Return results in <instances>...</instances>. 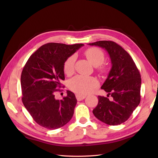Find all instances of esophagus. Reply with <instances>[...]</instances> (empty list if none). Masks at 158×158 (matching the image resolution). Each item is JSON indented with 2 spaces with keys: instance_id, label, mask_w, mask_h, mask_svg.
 I'll use <instances>...</instances> for the list:
<instances>
[{
  "instance_id": "esophagus-1",
  "label": "esophagus",
  "mask_w": 158,
  "mask_h": 158,
  "mask_svg": "<svg viewBox=\"0 0 158 158\" xmlns=\"http://www.w3.org/2000/svg\"><path fill=\"white\" fill-rule=\"evenodd\" d=\"M76 98L78 101H82L85 98V95H82L80 94H76Z\"/></svg>"
}]
</instances>
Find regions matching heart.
<instances>
[{
	"label": "heart",
	"instance_id": "b5f03b06",
	"mask_svg": "<svg viewBox=\"0 0 158 158\" xmlns=\"http://www.w3.org/2000/svg\"><path fill=\"white\" fill-rule=\"evenodd\" d=\"M85 56L89 63L94 66L101 65L105 60L103 52L96 47H91L84 52ZM76 56L74 55L70 56L66 59L63 64V70L65 74L70 76L74 72V64ZM99 71L105 73L106 71L104 66L99 68ZM99 82L96 78L84 76H76L69 82V88L75 93L80 95H86L92 92L98 87Z\"/></svg>",
	"mask_w": 158,
	"mask_h": 158
}]
</instances>
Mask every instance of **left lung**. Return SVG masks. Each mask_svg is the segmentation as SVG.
Returning <instances> with one entry per match:
<instances>
[{"mask_svg":"<svg viewBox=\"0 0 158 158\" xmlns=\"http://www.w3.org/2000/svg\"><path fill=\"white\" fill-rule=\"evenodd\" d=\"M89 45L106 49L111 59L112 67L102 89L107 97L99 96L94 116L109 125L125 123L140 102L141 76L131 55L115 42L99 41ZM110 95L111 99H109Z\"/></svg>","mask_w":158,"mask_h":158,"instance_id":"8db88e82","label":"left lung"}]
</instances>
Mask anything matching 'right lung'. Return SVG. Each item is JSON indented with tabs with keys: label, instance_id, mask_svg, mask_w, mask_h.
I'll return each instance as SVG.
<instances>
[{
	"label": "right lung",
	"instance_id": "add662e5",
	"mask_svg": "<svg viewBox=\"0 0 158 158\" xmlns=\"http://www.w3.org/2000/svg\"><path fill=\"white\" fill-rule=\"evenodd\" d=\"M84 44L66 45L49 43L33 53L21 75L22 100L27 111L38 125L54 130L68 123L77 103L75 95L67 90L63 99H56L64 80L63 64L70 56Z\"/></svg>",
	"mask_w": 158,
	"mask_h": 158
}]
</instances>
